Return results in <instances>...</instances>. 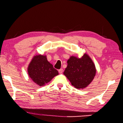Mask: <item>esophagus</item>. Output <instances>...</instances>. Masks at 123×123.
Returning a JSON list of instances; mask_svg holds the SVG:
<instances>
[{"mask_svg":"<svg viewBox=\"0 0 123 123\" xmlns=\"http://www.w3.org/2000/svg\"><path fill=\"white\" fill-rule=\"evenodd\" d=\"M59 73L60 74H62V73H63V69H60L59 70Z\"/></svg>","mask_w":123,"mask_h":123,"instance_id":"34e87169","label":"esophagus"}]
</instances>
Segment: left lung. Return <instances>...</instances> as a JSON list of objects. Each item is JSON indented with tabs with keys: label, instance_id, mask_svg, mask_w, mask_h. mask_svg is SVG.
<instances>
[{
	"label": "left lung",
	"instance_id": "1",
	"mask_svg": "<svg viewBox=\"0 0 123 123\" xmlns=\"http://www.w3.org/2000/svg\"><path fill=\"white\" fill-rule=\"evenodd\" d=\"M63 74L76 89H83L90 84L95 76L96 69L92 60L85 53L82 57L71 56Z\"/></svg>",
	"mask_w": 123,
	"mask_h": 123
}]
</instances>
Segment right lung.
<instances>
[{"instance_id":"obj_1","label":"right lung","mask_w":123,"mask_h":123,"mask_svg":"<svg viewBox=\"0 0 123 123\" xmlns=\"http://www.w3.org/2000/svg\"><path fill=\"white\" fill-rule=\"evenodd\" d=\"M29 76L33 81L39 86H43L59 75L58 71L48 61L46 55H37L33 57L29 64Z\"/></svg>"}]
</instances>
